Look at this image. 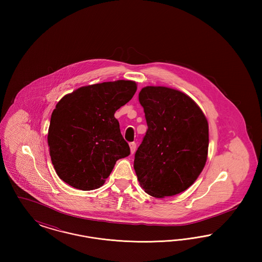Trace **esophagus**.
<instances>
[{
	"label": "esophagus",
	"instance_id": "obj_1",
	"mask_svg": "<svg viewBox=\"0 0 262 262\" xmlns=\"http://www.w3.org/2000/svg\"><path fill=\"white\" fill-rule=\"evenodd\" d=\"M129 148H130V153L134 154L136 152V150H137V144L135 142L129 143Z\"/></svg>",
	"mask_w": 262,
	"mask_h": 262
}]
</instances>
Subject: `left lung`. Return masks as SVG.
I'll return each mask as SVG.
<instances>
[{
  "instance_id": "1",
  "label": "left lung",
  "mask_w": 262,
  "mask_h": 262,
  "mask_svg": "<svg viewBox=\"0 0 262 262\" xmlns=\"http://www.w3.org/2000/svg\"><path fill=\"white\" fill-rule=\"evenodd\" d=\"M138 100L148 126L135 156L139 185L157 199L181 193L196 181L207 160V119L193 100L174 88L146 86Z\"/></svg>"
}]
</instances>
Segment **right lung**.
<instances>
[{
  "label": "right lung",
  "mask_w": 262,
  "mask_h": 262,
  "mask_svg": "<svg viewBox=\"0 0 262 262\" xmlns=\"http://www.w3.org/2000/svg\"><path fill=\"white\" fill-rule=\"evenodd\" d=\"M133 80L77 88L60 100L51 116L48 145L56 173L81 190L102 187L116 162L129 155L115 112L137 91Z\"/></svg>",
  "instance_id": "right-lung-1"
}]
</instances>
